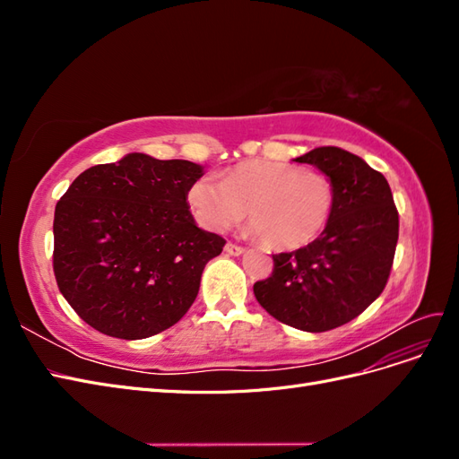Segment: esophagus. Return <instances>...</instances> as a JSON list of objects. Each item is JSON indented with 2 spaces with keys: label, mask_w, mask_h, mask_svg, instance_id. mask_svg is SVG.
I'll list each match as a JSON object with an SVG mask.
<instances>
[{
  "label": "esophagus",
  "mask_w": 459,
  "mask_h": 459,
  "mask_svg": "<svg viewBox=\"0 0 459 459\" xmlns=\"http://www.w3.org/2000/svg\"><path fill=\"white\" fill-rule=\"evenodd\" d=\"M226 253L228 255H231V256H239V255H243L245 253V247H241V245H235V243H226Z\"/></svg>",
  "instance_id": "34e87169"
}]
</instances>
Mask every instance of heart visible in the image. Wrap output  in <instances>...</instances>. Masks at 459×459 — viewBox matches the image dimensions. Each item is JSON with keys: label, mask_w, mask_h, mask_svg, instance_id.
I'll list each match as a JSON object with an SVG mask.
<instances>
[{"label": "heart", "mask_w": 459, "mask_h": 459, "mask_svg": "<svg viewBox=\"0 0 459 459\" xmlns=\"http://www.w3.org/2000/svg\"><path fill=\"white\" fill-rule=\"evenodd\" d=\"M187 201L206 230L224 231L248 212L251 233L275 251H295L327 226L335 189L325 174L299 164L247 160L226 170L220 182L195 179Z\"/></svg>", "instance_id": "heart-1"}]
</instances>
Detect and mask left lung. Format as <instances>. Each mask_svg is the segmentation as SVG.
Here are the masks:
<instances>
[{
    "label": "left lung",
    "instance_id": "obj_1",
    "mask_svg": "<svg viewBox=\"0 0 459 459\" xmlns=\"http://www.w3.org/2000/svg\"><path fill=\"white\" fill-rule=\"evenodd\" d=\"M297 162L322 170L335 204L317 239L273 255V272L255 283L260 307L281 324L322 333L349 324L377 299L393 268L398 211L385 176L341 147H316Z\"/></svg>",
    "mask_w": 459,
    "mask_h": 459
}]
</instances>
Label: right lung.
Instances as JSON below:
<instances>
[{"label": "right lung", "instance_id": "1", "mask_svg": "<svg viewBox=\"0 0 459 459\" xmlns=\"http://www.w3.org/2000/svg\"><path fill=\"white\" fill-rule=\"evenodd\" d=\"M203 166L130 152L82 172L55 206L53 272L93 329L145 339L191 308L206 262L226 241L197 228L189 186Z\"/></svg>", "mask_w": 459, "mask_h": 459}]
</instances>
